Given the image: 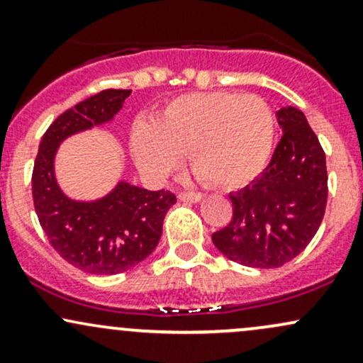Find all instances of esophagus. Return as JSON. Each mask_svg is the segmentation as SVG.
<instances>
[{"label": "esophagus", "instance_id": "esophagus-1", "mask_svg": "<svg viewBox=\"0 0 363 363\" xmlns=\"http://www.w3.org/2000/svg\"><path fill=\"white\" fill-rule=\"evenodd\" d=\"M177 198L184 203H199L203 199V194L201 193H179Z\"/></svg>", "mask_w": 363, "mask_h": 363}]
</instances>
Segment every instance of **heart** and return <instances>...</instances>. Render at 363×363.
Returning <instances> with one entry per match:
<instances>
[{"label":"heart","instance_id":"heart-1","mask_svg":"<svg viewBox=\"0 0 363 363\" xmlns=\"http://www.w3.org/2000/svg\"><path fill=\"white\" fill-rule=\"evenodd\" d=\"M274 140L269 106L256 95L198 91L174 99L155 119H136L131 150L150 179L179 167L184 152L191 169L211 186L239 187L264 169Z\"/></svg>","mask_w":363,"mask_h":363}]
</instances>
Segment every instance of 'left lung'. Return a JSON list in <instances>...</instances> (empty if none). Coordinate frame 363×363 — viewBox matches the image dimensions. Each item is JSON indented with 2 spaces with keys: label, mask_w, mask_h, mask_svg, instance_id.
<instances>
[{
  "label": "left lung",
  "mask_w": 363,
  "mask_h": 363,
  "mask_svg": "<svg viewBox=\"0 0 363 363\" xmlns=\"http://www.w3.org/2000/svg\"><path fill=\"white\" fill-rule=\"evenodd\" d=\"M277 121L283 135L272 162L230 193L234 216L211 235L225 257L249 268H280L298 256L326 210V155L318 136L297 107H281Z\"/></svg>",
  "instance_id": "left-lung-1"
}]
</instances>
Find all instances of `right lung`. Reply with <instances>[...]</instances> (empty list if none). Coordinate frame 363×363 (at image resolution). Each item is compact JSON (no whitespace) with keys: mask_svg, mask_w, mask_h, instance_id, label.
I'll use <instances>...</instances> for the list:
<instances>
[{"mask_svg":"<svg viewBox=\"0 0 363 363\" xmlns=\"http://www.w3.org/2000/svg\"><path fill=\"white\" fill-rule=\"evenodd\" d=\"M131 90H104L68 109L43 136L32 174L40 227L62 259L90 274H118L147 259L176 203L170 191H148L121 177L109 193L77 199L56 177L57 150L66 140L114 121Z\"/></svg>","mask_w":363,"mask_h":363,"instance_id":"right-lung-1","label":"right lung"}]
</instances>
